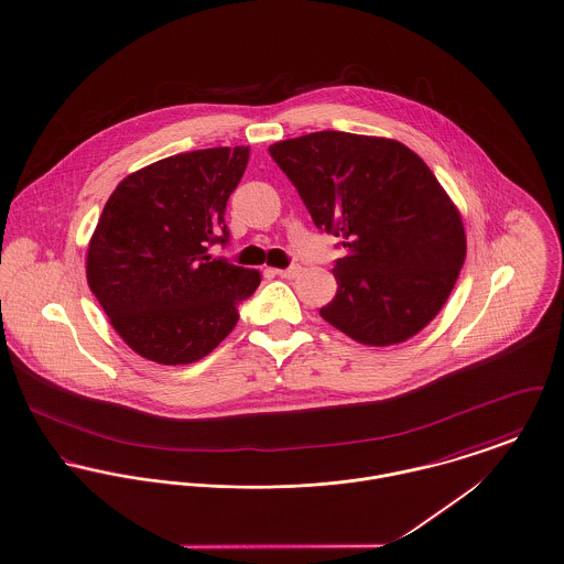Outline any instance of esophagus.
Masks as SVG:
<instances>
[{"instance_id": "34e87169", "label": "esophagus", "mask_w": 564, "mask_h": 564, "mask_svg": "<svg viewBox=\"0 0 564 564\" xmlns=\"http://www.w3.org/2000/svg\"><path fill=\"white\" fill-rule=\"evenodd\" d=\"M275 273H278L280 278L293 280V278H297V275L302 273V267H300V264H291V267H286V269H275Z\"/></svg>"}]
</instances>
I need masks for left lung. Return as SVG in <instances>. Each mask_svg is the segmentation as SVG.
I'll return each mask as SVG.
<instances>
[{
	"instance_id": "left-lung-1",
	"label": "left lung",
	"mask_w": 564,
	"mask_h": 564,
	"mask_svg": "<svg viewBox=\"0 0 564 564\" xmlns=\"http://www.w3.org/2000/svg\"><path fill=\"white\" fill-rule=\"evenodd\" d=\"M314 226L338 237L321 316L370 347L403 343L446 304L465 260L459 210L405 144L318 131L269 147Z\"/></svg>"
}]
</instances>
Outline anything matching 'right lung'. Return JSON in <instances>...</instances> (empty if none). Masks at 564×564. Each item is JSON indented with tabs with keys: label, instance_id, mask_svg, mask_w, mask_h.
<instances>
[{
	"label": "right lung",
	"instance_id": "obj_1",
	"mask_svg": "<svg viewBox=\"0 0 564 564\" xmlns=\"http://www.w3.org/2000/svg\"><path fill=\"white\" fill-rule=\"evenodd\" d=\"M248 147L174 154L129 174L102 208L88 284L122 340L156 364L208 356L237 325L260 273L213 258Z\"/></svg>",
	"mask_w": 564,
	"mask_h": 564
}]
</instances>
